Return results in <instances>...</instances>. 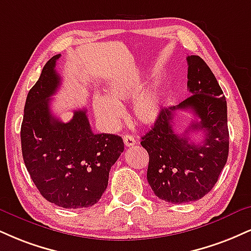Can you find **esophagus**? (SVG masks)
<instances>
[{
	"label": "esophagus",
	"instance_id": "esophagus-1",
	"mask_svg": "<svg viewBox=\"0 0 251 251\" xmlns=\"http://www.w3.org/2000/svg\"><path fill=\"white\" fill-rule=\"evenodd\" d=\"M124 144H125L126 147H132L135 145V139L133 135H129V134H124L123 137Z\"/></svg>",
	"mask_w": 251,
	"mask_h": 251
}]
</instances>
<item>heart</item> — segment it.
<instances>
[{
    "label": "heart",
    "mask_w": 251,
    "mask_h": 251,
    "mask_svg": "<svg viewBox=\"0 0 251 251\" xmlns=\"http://www.w3.org/2000/svg\"><path fill=\"white\" fill-rule=\"evenodd\" d=\"M140 84H128L124 81L112 83L106 90L107 97H97L93 100V110L97 118L112 126L123 116L120 104L133 100L132 114L135 122L141 125H152L159 119L164 108V95L158 89L144 92Z\"/></svg>",
    "instance_id": "b5f03b06"
}]
</instances>
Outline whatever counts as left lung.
I'll return each instance as SVG.
<instances>
[{
    "label": "left lung",
    "instance_id": "1",
    "mask_svg": "<svg viewBox=\"0 0 251 251\" xmlns=\"http://www.w3.org/2000/svg\"><path fill=\"white\" fill-rule=\"evenodd\" d=\"M191 97L176 106L162 108L141 146L149 152L147 181L159 199L171 203L200 200L208 194L225 167L229 152L227 101L215 76L199 56L187 57ZM191 110L197 117L182 135L174 131L176 110ZM191 130H203L200 144L192 143Z\"/></svg>",
    "mask_w": 251,
    "mask_h": 251
}]
</instances>
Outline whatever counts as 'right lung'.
Listing matches in <instances>:
<instances>
[{
  "mask_svg": "<svg viewBox=\"0 0 251 251\" xmlns=\"http://www.w3.org/2000/svg\"><path fill=\"white\" fill-rule=\"evenodd\" d=\"M53 56L28 93L21 126L24 164L42 196L63 208L91 207L100 200L108 173L124 151L119 135L93 133L86 110L69 123L52 116L51 97L60 85Z\"/></svg>",
  "mask_w": 251,
  "mask_h": 251,
  "instance_id": "1",
  "label": "right lung"
}]
</instances>
